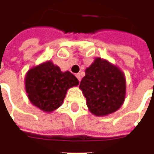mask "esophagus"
<instances>
[{
  "mask_svg": "<svg viewBox=\"0 0 154 154\" xmlns=\"http://www.w3.org/2000/svg\"><path fill=\"white\" fill-rule=\"evenodd\" d=\"M76 77H77V79H78V81L80 82L81 78H82V77H81L80 73H77V74H76Z\"/></svg>",
  "mask_w": 154,
  "mask_h": 154,
  "instance_id": "obj_1",
  "label": "esophagus"
}]
</instances>
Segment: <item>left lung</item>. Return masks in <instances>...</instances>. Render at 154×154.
<instances>
[{
	"label": "left lung",
	"instance_id": "left-lung-1",
	"mask_svg": "<svg viewBox=\"0 0 154 154\" xmlns=\"http://www.w3.org/2000/svg\"><path fill=\"white\" fill-rule=\"evenodd\" d=\"M80 88L87 106L96 116H106L121 107L126 96L125 74L106 59L97 57L85 71Z\"/></svg>",
	"mask_w": 154,
	"mask_h": 154
}]
</instances>
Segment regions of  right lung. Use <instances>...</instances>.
<instances>
[{
	"instance_id": "right-lung-1",
	"label": "right lung",
	"mask_w": 154,
	"mask_h": 154,
	"mask_svg": "<svg viewBox=\"0 0 154 154\" xmlns=\"http://www.w3.org/2000/svg\"><path fill=\"white\" fill-rule=\"evenodd\" d=\"M79 84L70 72H62L52 61H47L29 69L25 77V91L29 101L46 113L62 106L67 90Z\"/></svg>"
}]
</instances>
